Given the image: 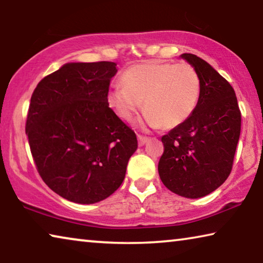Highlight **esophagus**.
Segmentation results:
<instances>
[{
  "label": "esophagus",
  "instance_id": "34e87169",
  "mask_svg": "<svg viewBox=\"0 0 263 263\" xmlns=\"http://www.w3.org/2000/svg\"><path fill=\"white\" fill-rule=\"evenodd\" d=\"M149 139L148 137L146 136H142V135H138V144H139V146H142L145 144L146 141H147Z\"/></svg>",
  "mask_w": 263,
  "mask_h": 263
}]
</instances>
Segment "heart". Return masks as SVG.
Here are the masks:
<instances>
[{
  "mask_svg": "<svg viewBox=\"0 0 263 263\" xmlns=\"http://www.w3.org/2000/svg\"><path fill=\"white\" fill-rule=\"evenodd\" d=\"M123 86L109 91L106 102L123 121H131L145 101L151 126L173 128L183 124L197 106L201 80L189 64L148 61L133 65L123 74Z\"/></svg>",
  "mask_w": 263,
  "mask_h": 263,
  "instance_id": "1",
  "label": "heart"
}]
</instances>
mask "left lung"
I'll list each match as a JSON object with an SVG mask.
<instances>
[{
    "mask_svg": "<svg viewBox=\"0 0 263 263\" xmlns=\"http://www.w3.org/2000/svg\"><path fill=\"white\" fill-rule=\"evenodd\" d=\"M201 80V95L193 115L162 136L158 171L167 188L186 198L215 191L232 171L241 130V112L232 86L205 60L181 55Z\"/></svg>",
    "mask_w": 263,
    "mask_h": 263,
    "instance_id": "left-lung-1",
    "label": "left lung"
}]
</instances>
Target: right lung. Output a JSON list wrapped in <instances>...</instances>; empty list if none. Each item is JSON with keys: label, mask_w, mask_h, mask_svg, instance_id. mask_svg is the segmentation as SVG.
I'll list each match as a JSON object with an SVG mask.
<instances>
[{"label": "right lung", "mask_w": 263, "mask_h": 263, "mask_svg": "<svg viewBox=\"0 0 263 263\" xmlns=\"http://www.w3.org/2000/svg\"><path fill=\"white\" fill-rule=\"evenodd\" d=\"M111 61L72 62L44 78L31 96L25 132L35 168L61 197L103 201L125 177L137 136L106 102Z\"/></svg>", "instance_id": "obj_1"}]
</instances>
